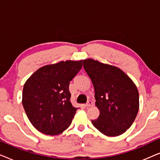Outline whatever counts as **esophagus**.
<instances>
[{
  "label": "esophagus",
  "instance_id": "esophagus-1",
  "mask_svg": "<svg viewBox=\"0 0 160 160\" xmlns=\"http://www.w3.org/2000/svg\"><path fill=\"white\" fill-rule=\"evenodd\" d=\"M86 106H87V107H91V106H93V102L92 101V100H88V101H87V102L86 103Z\"/></svg>",
  "mask_w": 160,
  "mask_h": 160
}]
</instances>
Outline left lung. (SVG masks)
<instances>
[{
	"mask_svg": "<svg viewBox=\"0 0 160 160\" xmlns=\"http://www.w3.org/2000/svg\"><path fill=\"white\" fill-rule=\"evenodd\" d=\"M95 92V105L100 110L92 123L108 136L122 135L130 128L139 109V94L135 84L121 69L92 59L83 60Z\"/></svg>",
	"mask_w": 160,
	"mask_h": 160,
	"instance_id": "obj_1",
	"label": "left lung"
}]
</instances>
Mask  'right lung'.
Instances as JSON below:
<instances>
[{"label":"right lung","instance_id":"obj_1","mask_svg":"<svg viewBox=\"0 0 160 160\" xmlns=\"http://www.w3.org/2000/svg\"><path fill=\"white\" fill-rule=\"evenodd\" d=\"M82 68V60L60 62L35 72L23 87L22 105L39 132L59 135L70 126L78 108L72 106L70 82Z\"/></svg>","mask_w":160,"mask_h":160}]
</instances>
